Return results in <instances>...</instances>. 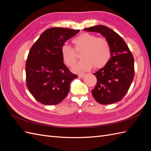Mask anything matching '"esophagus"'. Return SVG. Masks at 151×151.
I'll list each match as a JSON object with an SVG mask.
<instances>
[{"label": "esophagus", "instance_id": "esophagus-1", "mask_svg": "<svg viewBox=\"0 0 151 151\" xmlns=\"http://www.w3.org/2000/svg\"><path fill=\"white\" fill-rule=\"evenodd\" d=\"M85 76H86V74H84V73H81V74H78V77L79 78H83Z\"/></svg>", "mask_w": 151, "mask_h": 151}]
</instances>
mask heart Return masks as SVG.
<instances>
[{"label": "heart", "instance_id": "heart-1", "mask_svg": "<svg viewBox=\"0 0 151 151\" xmlns=\"http://www.w3.org/2000/svg\"><path fill=\"white\" fill-rule=\"evenodd\" d=\"M77 52L83 50L81 60L74 67L76 72L87 71L93 65L99 68L106 65L111 57V47L108 41L103 37L88 33H82L72 41ZM75 50L67 44L61 47V54L63 61L68 67H72L77 61Z\"/></svg>", "mask_w": 151, "mask_h": 151}]
</instances>
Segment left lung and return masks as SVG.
Returning <instances> with one entry per match:
<instances>
[{"label":"left lung","mask_w":151,"mask_h":151,"mask_svg":"<svg viewBox=\"0 0 151 151\" xmlns=\"http://www.w3.org/2000/svg\"><path fill=\"white\" fill-rule=\"evenodd\" d=\"M102 35L111 47V58L104 67L94 73L97 83L91 93L98 103L120 101L129 91L134 77V58L127 43L116 32L103 25L85 28Z\"/></svg>","instance_id":"8db88e82"}]
</instances>
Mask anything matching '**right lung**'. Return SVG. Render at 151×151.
<instances>
[{
  "instance_id": "obj_1",
  "label": "right lung",
  "mask_w": 151,
  "mask_h": 151,
  "mask_svg": "<svg viewBox=\"0 0 151 151\" xmlns=\"http://www.w3.org/2000/svg\"><path fill=\"white\" fill-rule=\"evenodd\" d=\"M79 30L52 28L45 31L31 48L26 63V85L32 96L45 105L62 101L77 77L63 63L61 47Z\"/></svg>"
}]
</instances>
